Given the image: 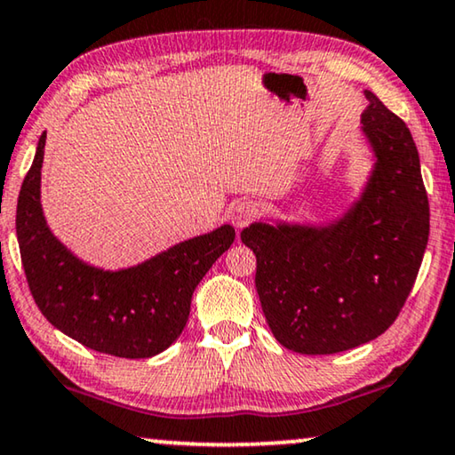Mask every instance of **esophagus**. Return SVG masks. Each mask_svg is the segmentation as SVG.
Masks as SVG:
<instances>
[{
  "label": "esophagus",
  "mask_w": 455,
  "mask_h": 455,
  "mask_svg": "<svg viewBox=\"0 0 455 455\" xmlns=\"http://www.w3.org/2000/svg\"><path fill=\"white\" fill-rule=\"evenodd\" d=\"M256 215H259L256 203L246 199V201H240L238 205H235L232 212H229V220H232L235 228H243V226H248L250 221H254Z\"/></svg>",
  "instance_id": "1"
}]
</instances>
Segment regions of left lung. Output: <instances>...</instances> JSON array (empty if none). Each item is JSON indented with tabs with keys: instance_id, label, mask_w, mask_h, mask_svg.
Here are the masks:
<instances>
[{
	"instance_id": "8db88e82",
	"label": "left lung",
	"mask_w": 455,
	"mask_h": 455,
	"mask_svg": "<svg viewBox=\"0 0 455 455\" xmlns=\"http://www.w3.org/2000/svg\"><path fill=\"white\" fill-rule=\"evenodd\" d=\"M361 133L373 166L357 199L326 223L254 221L256 291L275 339L332 355L378 339L398 318L429 240V201L404 121L365 90Z\"/></svg>"
}]
</instances>
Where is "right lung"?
<instances>
[{"label": "right lung", "instance_id": "add662e5", "mask_svg": "<svg viewBox=\"0 0 455 455\" xmlns=\"http://www.w3.org/2000/svg\"><path fill=\"white\" fill-rule=\"evenodd\" d=\"M47 131L20 188L16 235L30 293L57 331L92 351L148 359L180 337L196 285L232 246L235 229L213 232L170 246L135 267H94L51 232L41 205V168Z\"/></svg>", "mask_w": 455, "mask_h": 455}]
</instances>
